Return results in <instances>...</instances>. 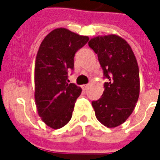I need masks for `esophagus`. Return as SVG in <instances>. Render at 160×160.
I'll list each match as a JSON object with an SVG mask.
<instances>
[{
	"instance_id": "34e87169",
	"label": "esophagus",
	"mask_w": 160,
	"mask_h": 160,
	"mask_svg": "<svg viewBox=\"0 0 160 160\" xmlns=\"http://www.w3.org/2000/svg\"><path fill=\"white\" fill-rule=\"evenodd\" d=\"M81 88H82V90H87L88 85H81Z\"/></svg>"
}]
</instances>
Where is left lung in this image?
Returning <instances> with one entry per match:
<instances>
[{"label": "left lung", "instance_id": "1", "mask_svg": "<svg viewBox=\"0 0 160 160\" xmlns=\"http://www.w3.org/2000/svg\"><path fill=\"white\" fill-rule=\"evenodd\" d=\"M88 45L97 54L108 81L100 99L93 101L97 119L108 128L122 124L134 111L139 95V72L131 47L116 35L99 36Z\"/></svg>", "mask_w": 160, "mask_h": 160}]
</instances>
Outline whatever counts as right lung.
Listing matches in <instances>:
<instances>
[{
    "instance_id": "add662e5",
    "label": "right lung",
    "mask_w": 160,
    "mask_h": 160,
    "mask_svg": "<svg viewBox=\"0 0 160 160\" xmlns=\"http://www.w3.org/2000/svg\"><path fill=\"white\" fill-rule=\"evenodd\" d=\"M88 41V36L57 28L39 47L35 64V100L39 116L51 129L62 128L72 117L82 90L68 83V70H73L75 54Z\"/></svg>"
}]
</instances>
